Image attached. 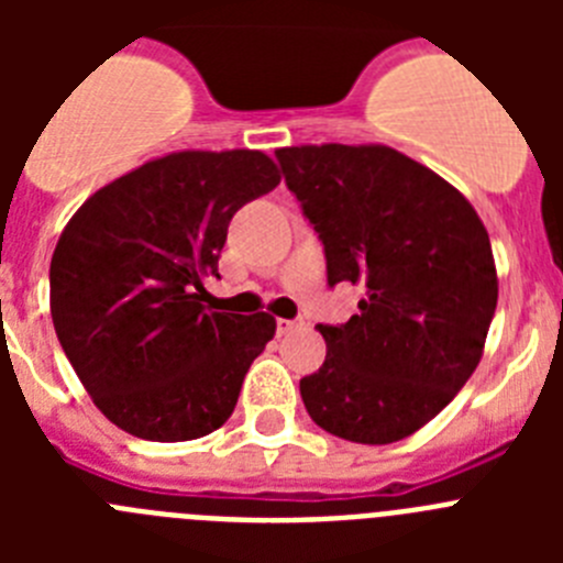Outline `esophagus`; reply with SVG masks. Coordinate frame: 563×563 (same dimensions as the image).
<instances>
[{
	"mask_svg": "<svg viewBox=\"0 0 563 563\" xmlns=\"http://www.w3.org/2000/svg\"><path fill=\"white\" fill-rule=\"evenodd\" d=\"M278 335H290V332L301 330L305 327V321L301 318H278Z\"/></svg>",
	"mask_w": 563,
	"mask_h": 563,
	"instance_id": "1",
	"label": "esophagus"
}]
</instances>
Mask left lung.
Returning <instances> with one entry per match:
<instances>
[{"label": "left lung", "mask_w": 563, "mask_h": 563, "mask_svg": "<svg viewBox=\"0 0 563 563\" xmlns=\"http://www.w3.org/2000/svg\"><path fill=\"white\" fill-rule=\"evenodd\" d=\"M324 242L327 282L363 287L357 316L318 324L324 366L301 377L330 434L389 445L434 420L479 366L499 298L474 206L440 174L380 143L276 148Z\"/></svg>", "instance_id": "8db88e82"}]
</instances>
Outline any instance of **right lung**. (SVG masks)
<instances>
[{
  "mask_svg": "<svg viewBox=\"0 0 563 563\" xmlns=\"http://www.w3.org/2000/svg\"><path fill=\"white\" fill-rule=\"evenodd\" d=\"M282 183L265 152H172L98 188L49 262V312L101 415L154 442L217 431L253 357L276 335L267 312L208 305L228 222Z\"/></svg>",
  "mask_w": 563,
  "mask_h": 563,
  "instance_id": "add662e5",
  "label": "right lung"
}]
</instances>
